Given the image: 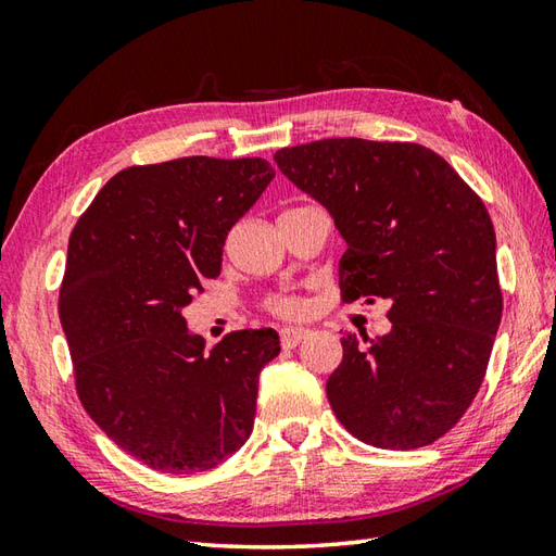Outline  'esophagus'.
Masks as SVG:
<instances>
[{
  "label": "esophagus",
  "instance_id": "obj_1",
  "mask_svg": "<svg viewBox=\"0 0 556 556\" xmlns=\"http://www.w3.org/2000/svg\"><path fill=\"white\" fill-rule=\"evenodd\" d=\"M305 337H308V329H299V327L281 329V346H285V349L299 346Z\"/></svg>",
  "mask_w": 556,
  "mask_h": 556
}]
</instances>
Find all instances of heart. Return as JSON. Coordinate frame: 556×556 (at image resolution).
<instances>
[{"instance_id": "b5f03b06", "label": "heart", "mask_w": 556, "mask_h": 556, "mask_svg": "<svg viewBox=\"0 0 556 556\" xmlns=\"http://www.w3.org/2000/svg\"><path fill=\"white\" fill-rule=\"evenodd\" d=\"M271 308H275L277 313L281 315H301L303 313V303L296 301V299H277L275 303H271Z\"/></svg>"}]
</instances>
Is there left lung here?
Instances as JSON below:
<instances>
[{
  "instance_id": "1",
  "label": "left lung",
  "mask_w": 556,
  "mask_h": 556,
  "mask_svg": "<svg viewBox=\"0 0 556 556\" xmlns=\"http://www.w3.org/2000/svg\"><path fill=\"white\" fill-rule=\"evenodd\" d=\"M334 219L344 301L389 303L387 334H346L327 380L341 425L380 448L425 446L476 399L502 320L497 236L482 200L416 143L327 138L275 152Z\"/></svg>"
}]
</instances>
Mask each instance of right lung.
Returning <instances> with one entry per match:
<instances>
[{
  "label": "right lung",
  "mask_w": 556,
  "mask_h": 556,
  "mask_svg": "<svg viewBox=\"0 0 556 556\" xmlns=\"http://www.w3.org/2000/svg\"><path fill=\"white\" fill-rule=\"evenodd\" d=\"M275 179L260 157L128 167L100 188L68 239L59 320L80 404L126 454L164 473L210 470L253 430L275 329L205 351L184 308L222 271L229 229Z\"/></svg>",
  "instance_id": "right-lung-1"
}]
</instances>
